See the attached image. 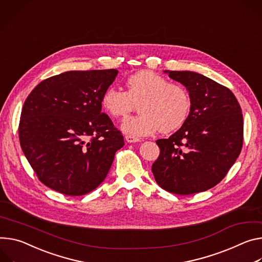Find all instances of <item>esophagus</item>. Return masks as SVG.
Segmentation results:
<instances>
[{
	"label": "esophagus",
	"instance_id": "esophagus-1",
	"mask_svg": "<svg viewBox=\"0 0 262 262\" xmlns=\"http://www.w3.org/2000/svg\"><path fill=\"white\" fill-rule=\"evenodd\" d=\"M125 140H126V142H128V143H135V142H139L140 141L139 138L130 136V135H126L125 136Z\"/></svg>",
	"mask_w": 262,
	"mask_h": 262
}]
</instances>
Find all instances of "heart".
Returning <instances> with one entry per match:
<instances>
[{"label": "heart", "instance_id": "b5f03b06", "mask_svg": "<svg viewBox=\"0 0 262 262\" xmlns=\"http://www.w3.org/2000/svg\"><path fill=\"white\" fill-rule=\"evenodd\" d=\"M126 92L115 86L107 88L101 97L104 111L123 118L139 103L141 115L127 118L121 128L134 137L152 135L158 129L170 133L181 127L191 107L187 90L181 84L169 83L167 79L150 72L140 71L126 80Z\"/></svg>", "mask_w": 262, "mask_h": 262}]
</instances>
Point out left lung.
Instances as JSON below:
<instances>
[{"label": "left lung", "mask_w": 262, "mask_h": 262, "mask_svg": "<svg viewBox=\"0 0 262 262\" xmlns=\"http://www.w3.org/2000/svg\"><path fill=\"white\" fill-rule=\"evenodd\" d=\"M189 92L191 107L182 127L157 140L160 156L152 173L161 188L193 194L217 185L238 158L244 118L234 94L226 86L190 71H165Z\"/></svg>", "instance_id": "1"}]
</instances>
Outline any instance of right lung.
Wrapping results in <instances>:
<instances>
[{
    "instance_id": "right-lung-1",
    "label": "right lung",
    "mask_w": 262,
    "mask_h": 262,
    "mask_svg": "<svg viewBox=\"0 0 262 262\" xmlns=\"http://www.w3.org/2000/svg\"><path fill=\"white\" fill-rule=\"evenodd\" d=\"M118 71H69L38 83L23 105L21 150L38 180L55 191L79 196L105 179L124 140L101 112L103 92Z\"/></svg>"
}]
</instances>
